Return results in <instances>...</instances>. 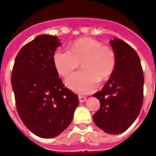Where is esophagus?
<instances>
[{
	"instance_id": "34e87169",
	"label": "esophagus",
	"mask_w": 156,
	"mask_h": 156,
	"mask_svg": "<svg viewBox=\"0 0 156 156\" xmlns=\"http://www.w3.org/2000/svg\"><path fill=\"white\" fill-rule=\"evenodd\" d=\"M79 100H80V102H84L85 101L87 100V98L84 97V96L79 95Z\"/></svg>"
}]
</instances>
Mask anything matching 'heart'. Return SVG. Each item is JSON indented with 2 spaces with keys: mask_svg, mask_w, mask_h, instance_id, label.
Returning <instances> with one entry per match:
<instances>
[{
  "mask_svg": "<svg viewBox=\"0 0 156 156\" xmlns=\"http://www.w3.org/2000/svg\"><path fill=\"white\" fill-rule=\"evenodd\" d=\"M53 62L59 75L66 78L82 62L83 69L69 78L66 85L76 93L85 94L96 90L100 80L111 77L116 65V54L111 47L85 37L74 41L70 51H56Z\"/></svg>",
  "mask_w": 156,
  "mask_h": 156,
  "instance_id": "1",
  "label": "heart"
}]
</instances>
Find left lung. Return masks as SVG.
Masks as SVG:
<instances>
[{
    "label": "left lung",
    "instance_id": "1",
    "mask_svg": "<svg viewBox=\"0 0 156 156\" xmlns=\"http://www.w3.org/2000/svg\"><path fill=\"white\" fill-rule=\"evenodd\" d=\"M116 54L113 73L101 91L93 94L100 101L94 122L110 134H119L133 124L143 104L144 75L137 52L120 39L109 41Z\"/></svg>",
    "mask_w": 156,
    "mask_h": 156
}]
</instances>
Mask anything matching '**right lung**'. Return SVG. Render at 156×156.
<instances>
[{
    "label": "right lung",
    "instance_id": "add662e5",
    "mask_svg": "<svg viewBox=\"0 0 156 156\" xmlns=\"http://www.w3.org/2000/svg\"><path fill=\"white\" fill-rule=\"evenodd\" d=\"M61 42L39 35L23 46L15 60L12 86L24 125L42 138L57 137L71 123L78 96L65 87L53 62Z\"/></svg>",
    "mask_w": 156,
    "mask_h": 156
}]
</instances>
